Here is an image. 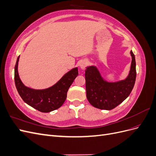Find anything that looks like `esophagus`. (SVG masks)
<instances>
[{"mask_svg": "<svg viewBox=\"0 0 156 156\" xmlns=\"http://www.w3.org/2000/svg\"><path fill=\"white\" fill-rule=\"evenodd\" d=\"M87 65H88L87 61H86V60H82L81 62L79 63V66L81 69H85V68L87 67Z\"/></svg>", "mask_w": 156, "mask_h": 156, "instance_id": "esophagus-1", "label": "esophagus"}]
</instances>
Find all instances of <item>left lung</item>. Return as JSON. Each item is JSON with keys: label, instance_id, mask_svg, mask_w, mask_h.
Listing matches in <instances>:
<instances>
[{"label": "left lung", "instance_id": "8db88e82", "mask_svg": "<svg viewBox=\"0 0 156 156\" xmlns=\"http://www.w3.org/2000/svg\"><path fill=\"white\" fill-rule=\"evenodd\" d=\"M131 63L127 77L117 82H108L103 79L95 66L87 67L85 71L87 100L96 108L111 110L129 96L133 88L136 79L135 55L130 51Z\"/></svg>", "mask_w": 156, "mask_h": 156}]
</instances>
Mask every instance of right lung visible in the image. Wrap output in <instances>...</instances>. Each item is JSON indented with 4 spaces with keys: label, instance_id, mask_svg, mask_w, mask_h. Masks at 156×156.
Instances as JSON below:
<instances>
[{
    "label": "right lung",
    "instance_id": "obj_1",
    "mask_svg": "<svg viewBox=\"0 0 156 156\" xmlns=\"http://www.w3.org/2000/svg\"><path fill=\"white\" fill-rule=\"evenodd\" d=\"M18 56L15 66L16 87L23 100L27 104L42 112H49L60 108L67 97V92L74 79L78 75V68H74L65 73L53 86L45 89H34L23 83L18 73Z\"/></svg>",
    "mask_w": 156,
    "mask_h": 156
}]
</instances>
